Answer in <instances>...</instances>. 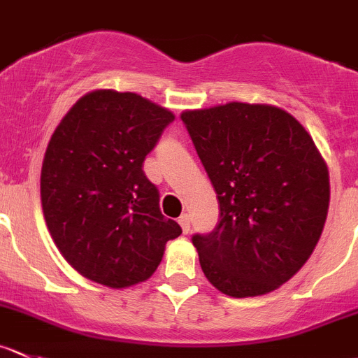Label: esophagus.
I'll return each instance as SVG.
<instances>
[{
    "mask_svg": "<svg viewBox=\"0 0 358 358\" xmlns=\"http://www.w3.org/2000/svg\"><path fill=\"white\" fill-rule=\"evenodd\" d=\"M178 224L182 225V231H183V234H189V231H190V217L187 213H183L182 217L178 218Z\"/></svg>",
    "mask_w": 358,
    "mask_h": 358,
    "instance_id": "34e87169",
    "label": "esophagus"
}]
</instances>
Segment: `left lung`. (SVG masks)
<instances>
[{"instance_id":"obj_1","label":"left lung","mask_w":358,"mask_h":358,"mask_svg":"<svg viewBox=\"0 0 358 358\" xmlns=\"http://www.w3.org/2000/svg\"><path fill=\"white\" fill-rule=\"evenodd\" d=\"M217 190L220 220L194 236L208 282L229 297L269 294L313 253L327 220L329 168L287 110L231 101L182 113Z\"/></svg>"}]
</instances>
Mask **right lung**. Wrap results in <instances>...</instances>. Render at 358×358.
<instances>
[{"label":"right lung","mask_w":358,"mask_h":358,"mask_svg":"<svg viewBox=\"0 0 358 358\" xmlns=\"http://www.w3.org/2000/svg\"><path fill=\"white\" fill-rule=\"evenodd\" d=\"M175 113L136 92L96 89L55 127L41 166L48 232L66 262L110 289L147 282L182 227L159 210L143 161Z\"/></svg>","instance_id":"1"}]
</instances>
